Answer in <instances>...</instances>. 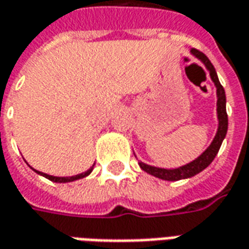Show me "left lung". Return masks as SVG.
I'll use <instances>...</instances> for the list:
<instances>
[{
  "mask_svg": "<svg viewBox=\"0 0 249 249\" xmlns=\"http://www.w3.org/2000/svg\"><path fill=\"white\" fill-rule=\"evenodd\" d=\"M191 53L196 56L197 59H199L205 67L208 69L210 74V78L212 81L214 82L215 89H217V117H218V129H217V133H215L213 142L210 144L208 148L203 151L202 154L198 156L196 160L187 163L185 166L178 167V168H159V167L149 166V164H145V163H139L142 170H144L145 173L154 175L156 178L164 179V180H179V179H186L191 178L194 175L199 174L202 170H205L206 167L209 166L210 163L213 161V159L215 158V155L218 152V149L221 147L222 140L227 136V130H228V114H227V97H225V90L221 86V83L218 81V76H217V72H215L213 64L210 62L208 56L202 53L201 51H198L196 48H191Z\"/></svg>",
  "mask_w": 249,
  "mask_h": 249,
  "instance_id": "8db88e82",
  "label": "left lung"
}]
</instances>
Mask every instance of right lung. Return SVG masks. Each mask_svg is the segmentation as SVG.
Returning <instances> with one entry per match:
<instances>
[{"label":"right lung","mask_w":249,"mask_h":249,"mask_svg":"<svg viewBox=\"0 0 249 249\" xmlns=\"http://www.w3.org/2000/svg\"><path fill=\"white\" fill-rule=\"evenodd\" d=\"M36 173L40 174V175H43V177H46L47 179H50L52 182H58V183H66V182H74L76 179H82L85 177H88L89 174L93 171V167L91 168H89L88 171H85L82 174H78V175H74V177H53V175H48V174H44V173H40L37 170H35Z\"/></svg>","instance_id":"1"}]
</instances>
